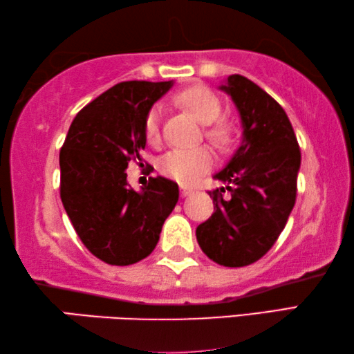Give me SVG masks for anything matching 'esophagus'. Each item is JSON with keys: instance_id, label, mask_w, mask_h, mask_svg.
I'll use <instances>...</instances> for the list:
<instances>
[{"instance_id": "obj_1", "label": "esophagus", "mask_w": 354, "mask_h": 354, "mask_svg": "<svg viewBox=\"0 0 354 354\" xmlns=\"http://www.w3.org/2000/svg\"><path fill=\"white\" fill-rule=\"evenodd\" d=\"M194 191H193V188H188V187H182L180 188V194H182V198H188L189 194H193Z\"/></svg>"}]
</instances>
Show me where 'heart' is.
Masks as SVG:
<instances>
[{"instance_id":"1","label":"heart","mask_w":354,"mask_h":354,"mask_svg":"<svg viewBox=\"0 0 354 354\" xmlns=\"http://www.w3.org/2000/svg\"><path fill=\"white\" fill-rule=\"evenodd\" d=\"M177 100L191 109L196 118L202 124H212L221 114V103L218 97L205 88H191L180 92ZM160 122H161V106L155 105L150 109L144 131L149 141H155L160 136ZM207 136L218 144H227L232 136V129L227 124H215L207 130ZM213 163V153L207 147L194 149H171L160 160V169L165 176L174 178L178 183L189 185L198 178L202 172H205Z\"/></svg>"}]
</instances>
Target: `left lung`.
<instances>
[{
	"instance_id": "obj_1",
	"label": "left lung",
	"mask_w": 354,
	"mask_h": 354,
	"mask_svg": "<svg viewBox=\"0 0 354 354\" xmlns=\"http://www.w3.org/2000/svg\"><path fill=\"white\" fill-rule=\"evenodd\" d=\"M219 89L239 111L241 142L213 176L225 188L208 191L215 212L196 236L208 259L236 268L263 257L286 227L297 199L301 152L286 111L256 83L235 73ZM225 189L229 200L222 198Z\"/></svg>"
}]
</instances>
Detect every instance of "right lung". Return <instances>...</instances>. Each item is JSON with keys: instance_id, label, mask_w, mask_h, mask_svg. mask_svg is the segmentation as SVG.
<instances>
[{"instance_id": "right-lung-1", "label": "right lung", "mask_w": 354, "mask_h": 354, "mask_svg": "<svg viewBox=\"0 0 354 354\" xmlns=\"http://www.w3.org/2000/svg\"><path fill=\"white\" fill-rule=\"evenodd\" d=\"M174 81H124L73 119L59 153L61 201L83 245L97 259L125 266L146 259L178 201V185L152 177L139 191L127 182L141 161L146 118Z\"/></svg>"}]
</instances>
